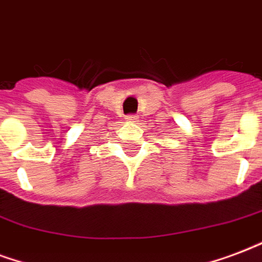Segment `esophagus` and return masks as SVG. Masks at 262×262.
I'll return each mask as SVG.
<instances>
[{
	"mask_svg": "<svg viewBox=\"0 0 262 262\" xmlns=\"http://www.w3.org/2000/svg\"><path fill=\"white\" fill-rule=\"evenodd\" d=\"M125 119H127V121H129V123H135V121H137V120L139 119V116H137V115H129V116H127Z\"/></svg>",
	"mask_w": 262,
	"mask_h": 262,
	"instance_id": "1",
	"label": "esophagus"
}]
</instances>
